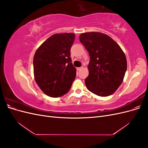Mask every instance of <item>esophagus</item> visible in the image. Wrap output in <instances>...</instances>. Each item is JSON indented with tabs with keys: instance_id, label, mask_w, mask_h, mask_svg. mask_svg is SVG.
Returning <instances> with one entry per match:
<instances>
[{
	"instance_id": "1",
	"label": "esophagus",
	"mask_w": 148,
	"mask_h": 148,
	"mask_svg": "<svg viewBox=\"0 0 148 148\" xmlns=\"http://www.w3.org/2000/svg\"><path fill=\"white\" fill-rule=\"evenodd\" d=\"M83 68V66H82V67H78V68H77V70L78 71H79V70H81Z\"/></svg>"
}]
</instances>
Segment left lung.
<instances>
[{"instance_id": "8db88e82", "label": "left lung", "mask_w": 148, "mask_h": 148, "mask_svg": "<svg viewBox=\"0 0 148 148\" xmlns=\"http://www.w3.org/2000/svg\"><path fill=\"white\" fill-rule=\"evenodd\" d=\"M79 41L90 56L87 89L99 96L111 95L122 84L127 68L122 49L108 35L99 32L82 33Z\"/></svg>"}]
</instances>
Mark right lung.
I'll use <instances>...</instances> for the list:
<instances>
[{"label":"right lung","mask_w":148,"mask_h":148,"mask_svg":"<svg viewBox=\"0 0 148 148\" xmlns=\"http://www.w3.org/2000/svg\"><path fill=\"white\" fill-rule=\"evenodd\" d=\"M73 33L54 34L36 51L33 58L34 77L40 89L49 97H58L69 91L76 77L70 49Z\"/></svg>","instance_id":"right-lung-1"}]
</instances>
